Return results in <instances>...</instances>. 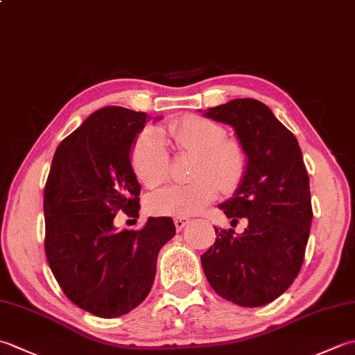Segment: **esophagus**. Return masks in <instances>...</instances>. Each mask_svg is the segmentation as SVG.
<instances>
[{
	"mask_svg": "<svg viewBox=\"0 0 355 355\" xmlns=\"http://www.w3.org/2000/svg\"><path fill=\"white\" fill-rule=\"evenodd\" d=\"M187 223H189V218H175V220H173V224H175L177 232L183 230L187 225Z\"/></svg>",
	"mask_w": 355,
	"mask_h": 355,
	"instance_id": "esophagus-1",
	"label": "esophagus"
}]
</instances>
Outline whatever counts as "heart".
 <instances>
[{
  "label": "heart",
  "mask_w": 355,
  "mask_h": 355,
  "mask_svg": "<svg viewBox=\"0 0 355 355\" xmlns=\"http://www.w3.org/2000/svg\"><path fill=\"white\" fill-rule=\"evenodd\" d=\"M168 135L183 154L193 155L187 184H171L149 195L146 207L158 216H191L212 202L220 189L236 191L247 175L250 158L244 143L225 137L224 126L215 120L187 114L168 125ZM130 160L135 177L146 187L160 186L169 175L171 157L163 132L146 128L131 148Z\"/></svg>",
  "instance_id": "b5f03b06"
}]
</instances>
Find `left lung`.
<instances>
[{"mask_svg":"<svg viewBox=\"0 0 355 355\" xmlns=\"http://www.w3.org/2000/svg\"><path fill=\"white\" fill-rule=\"evenodd\" d=\"M205 116L235 128L250 164L235 195L220 205L232 225L245 218L247 229L236 235L215 227L216 241L201 254L202 270L223 299L262 306L288 290L304 263L313 207L302 150L259 101L235 99Z\"/></svg>","mask_w":355,"mask_h":355,"instance_id":"obj_1","label":"left lung"}]
</instances>
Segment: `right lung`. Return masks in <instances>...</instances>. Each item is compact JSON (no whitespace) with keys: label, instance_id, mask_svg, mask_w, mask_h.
<instances>
[{"label":"right lung","instance_id":"right-lung-1","mask_svg":"<svg viewBox=\"0 0 355 355\" xmlns=\"http://www.w3.org/2000/svg\"><path fill=\"white\" fill-rule=\"evenodd\" d=\"M150 117L122 107L93 112L55 153L44 187L45 254L74 305L97 318H119L153 288L157 256L175 235L169 216H149L117 232L116 214L139 218L140 183L130 153Z\"/></svg>","mask_w":355,"mask_h":355}]
</instances>
